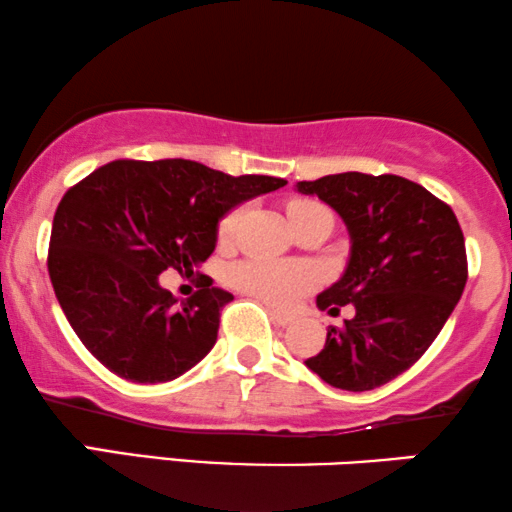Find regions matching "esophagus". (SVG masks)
Wrapping results in <instances>:
<instances>
[{"label":"esophagus","mask_w":512,"mask_h":512,"mask_svg":"<svg viewBox=\"0 0 512 512\" xmlns=\"http://www.w3.org/2000/svg\"><path fill=\"white\" fill-rule=\"evenodd\" d=\"M270 315H272V320L280 324V327H289V324L294 322V317L284 315V313H280V310H275V308H270Z\"/></svg>","instance_id":"34e87169"}]
</instances>
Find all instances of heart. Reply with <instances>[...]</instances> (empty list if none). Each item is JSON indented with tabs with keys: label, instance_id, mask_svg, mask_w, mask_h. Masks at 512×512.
<instances>
[{
	"label": "heart",
	"instance_id": "1",
	"mask_svg": "<svg viewBox=\"0 0 512 512\" xmlns=\"http://www.w3.org/2000/svg\"><path fill=\"white\" fill-rule=\"evenodd\" d=\"M315 209H327L317 202H298L289 204V218ZM242 211H232L221 221L218 237L221 242H230L240 228ZM228 280L235 289L247 294L256 301H263L272 308H291L298 298L308 294L317 284V272L310 265L303 263H280V261H265V258H247V261L235 263L228 272Z\"/></svg>",
	"mask_w": 512,
	"mask_h": 512
}]
</instances>
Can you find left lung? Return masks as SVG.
<instances>
[{
    "label": "left lung",
    "mask_w": 512,
    "mask_h": 512,
    "mask_svg": "<svg viewBox=\"0 0 512 512\" xmlns=\"http://www.w3.org/2000/svg\"><path fill=\"white\" fill-rule=\"evenodd\" d=\"M296 190L327 202L350 235L345 272L317 305L329 315L355 308L305 364L350 393L386 386L426 353L459 303L468 280L461 225L449 204L393 174L345 171Z\"/></svg>",
    "instance_id": "8db88e82"
}]
</instances>
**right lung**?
I'll use <instances>...</instances> for the list:
<instances>
[{"label":"right lung","mask_w":512,"mask_h":512,"mask_svg":"<svg viewBox=\"0 0 512 512\" xmlns=\"http://www.w3.org/2000/svg\"><path fill=\"white\" fill-rule=\"evenodd\" d=\"M275 176H228L190 159H115L65 192L53 216L49 277L70 327L112 374L164 383L214 348L228 291L211 277L178 303L159 275L195 272L218 221Z\"/></svg>","instance_id":"obj_1"}]
</instances>
